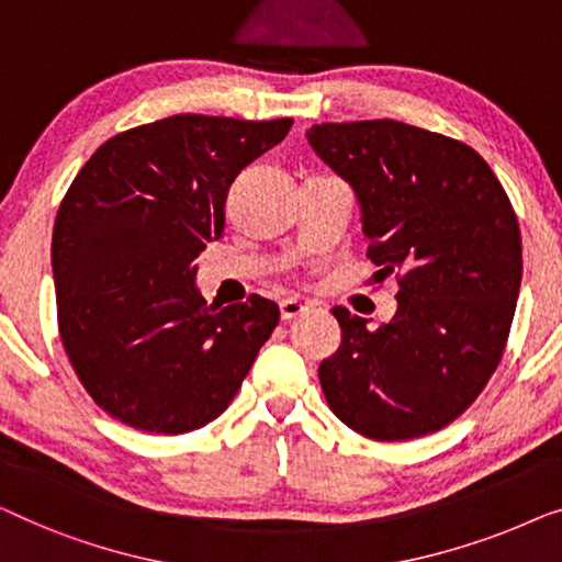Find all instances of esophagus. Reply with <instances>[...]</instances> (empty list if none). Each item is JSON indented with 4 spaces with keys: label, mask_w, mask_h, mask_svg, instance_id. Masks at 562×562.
Instances as JSON below:
<instances>
[{
    "label": "esophagus",
    "mask_w": 562,
    "mask_h": 562,
    "mask_svg": "<svg viewBox=\"0 0 562 562\" xmlns=\"http://www.w3.org/2000/svg\"><path fill=\"white\" fill-rule=\"evenodd\" d=\"M305 311H307V305L303 303V300H297V297H288V300H282V303H280L282 321L297 318V315H303Z\"/></svg>",
    "instance_id": "obj_1"
}]
</instances>
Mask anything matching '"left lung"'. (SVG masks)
Segmentation results:
<instances>
[{
    "label": "left lung",
    "mask_w": 562,
    "mask_h": 562,
    "mask_svg": "<svg viewBox=\"0 0 562 562\" xmlns=\"http://www.w3.org/2000/svg\"><path fill=\"white\" fill-rule=\"evenodd\" d=\"M315 155L353 188L367 257L397 278L376 330L336 305L341 346L318 376L338 420L371 440L453 423L499 367L521 282L515 209L476 149L420 126L313 124Z\"/></svg>",
    "instance_id": "8db88e82"
}]
</instances>
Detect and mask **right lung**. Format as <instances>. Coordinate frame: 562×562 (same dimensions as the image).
<instances>
[{"label":"right lung","mask_w":562,"mask_h":562,"mask_svg":"<svg viewBox=\"0 0 562 562\" xmlns=\"http://www.w3.org/2000/svg\"><path fill=\"white\" fill-rule=\"evenodd\" d=\"M290 126L176 114L106 139L70 183L53 226L60 341L120 423L162 436L203 428L272 336V300L205 305L195 257L224 234L234 178Z\"/></svg>","instance_id":"add662e5"}]
</instances>
